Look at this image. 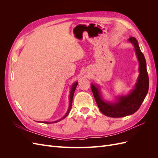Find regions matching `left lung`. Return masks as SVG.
Returning <instances> with one entry per match:
<instances>
[{
    "label": "left lung",
    "mask_w": 158,
    "mask_h": 158,
    "mask_svg": "<svg viewBox=\"0 0 158 158\" xmlns=\"http://www.w3.org/2000/svg\"><path fill=\"white\" fill-rule=\"evenodd\" d=\"M128 41L134 46L139 63V75L134 89L127 95H118L114 102H109L103 98L99 85L91 84V89L100 111L109 117H123L135 113L144 102L149 88L145 57L135 37H131Z\"/></svg>",
    "instance_id": "obj_1"
}]
</instances>
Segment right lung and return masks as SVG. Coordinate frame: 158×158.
Segmentation results:
<instances>
[{"mask_svg":"<svg viewBox=\"0 0 158 158\" xmlns=\"http://www.w3.org/2000/svg\"><path fill=\"white\" fill-rule=\"evenodd\" d=\"M78 82H74L73 85H72L71 86V89H70V95H69V108H68V110L67 111H66V113H65L64 115L59 118V120H56V121H52V122H47V121H40L39 123H46V124H51V123H57V122H59L61 120H63V119L65 118L66 117L68 116V114H69L70 113V111L71 110V108H72V103H73V95H74V91L76 89V86H77L78 85Z\"/></svg>","mask_w":158,"mask_h":158,"instance_id":"right-lung-1","label":"right lung"}]
</instances>
